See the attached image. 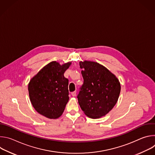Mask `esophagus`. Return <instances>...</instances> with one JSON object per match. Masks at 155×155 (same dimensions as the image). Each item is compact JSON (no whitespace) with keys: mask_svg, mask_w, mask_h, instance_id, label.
<instances>
[{"mask_svg":"<svg viewBox=\"0 0 155 155\" xmlns=\"http://www.w3.org/2000/svg\"><path fill=\"white\" fill-rule=\"evenodd\" d=\"M76 94H77V92L76 91H74L71 93V95L73 96V97H75L76 96Z\"/></svg>","mask_w":155,"mask_h":155,"instance_id":"obj_1","label":"esophagus"}]
</instances>
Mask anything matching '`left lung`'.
<instances>
[{
    "label": "left lung",
    "mask_w": 155,
    "mask_h": 155,
    "mask_svg": "<svg viewBox=\"0 0 155 155\" xmlns=\"http://www.w3.org/2000/svg\"><path fill=\"white\" fill-rule=\"evenodd\" d=\"M80 67L83 84L77 98L81 110L91 118L105 116L118 101L121 91L119 80L97 62L80 61Z\"/></svg>",
    "instance_id": "8db88e82"
}]
</instances>
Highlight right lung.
I'll return each instance as SVG.
<instances>
[{
    "label": "right lung",
    "instance_id": "add662e5",
    "mask_svg": "<svg viewBox=\"0 0 155 155\" xmlns=\"http://www.w3.org/2000/svg\"><path fill=\"white\" fill-rule=\"evenodd\" d=\"M71 62L61 65L52 61L43 67L31 80L28 91L36 111L50 119L59 118L69 101V80L64 76Z\"/></svg>",
    "mask_w": 155,
    "mask_h": 155
}]
</instances>
